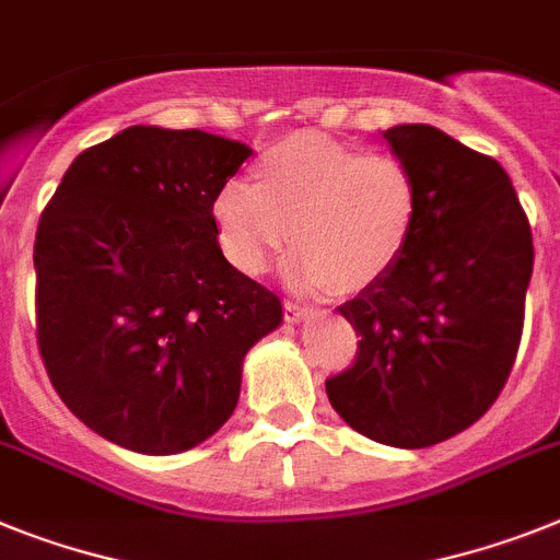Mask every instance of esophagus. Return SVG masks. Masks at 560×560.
<instances>
[{
    "mask_svg": "<svg viewBox=\"0 0 560 560\" xmlns=\"http://www.w3.org/2000/svg\"><path fill=\"white\" fill-rule=\"evenodd\" d=\"M307 316H310V307H304V304L299 302H284V318H288L290 324L304 322Z\"/></svg>",
    "mask_w": 560,
    "mask_h": 560,
    "instance_id": "obj_1",
    "label": "esophagus"
}]
</instances>
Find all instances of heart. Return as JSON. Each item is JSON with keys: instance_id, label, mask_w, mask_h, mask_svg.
Listing matches in <instances>:
<instances>
[{"instance_id": "1", "label": "heart", "mask_w": 560, "mask_h": 560, "mask_svg": "<svg viewBox=\"0 0 560 560\" xmlns=\"http://www.w3.org/2000/svg\"><path fill=\"white\" fill-rule=\"evenodd\" d=\"M253 176L228 182L210 208L219 247L242 272L267 270L293 236L284 270L295 288L355 293L401 261L418 228L416 171L387 150L295 133L270 144Z\"/></svg>"}]
</instances>
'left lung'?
Here are the masks:
<instances>
[{"label": "left lung", "instance_id": "1", "mask_svg": "<svg viewBox=\"0 0 560 560\" xmlns=\"http://www.w3.org/2000/svg\"><path fill=\"white\" fill-rule=\"evenodd\" d=\"M384 142L416 171L418 228L401 261L338 307L361 341L327 398L361 435L421 450L476 424L506 384L533 230L495 159L432 125H396Z\"/></svg>", "mask_w": 560, "mask_h": 560}]
</instances>
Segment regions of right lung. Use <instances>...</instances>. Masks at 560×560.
Segmentation results:
<instances>
[{"mask_svg":"<svg viewBox=\"0 0 560 560\" xmlns=\"http://www.w3.org/2000/svg\"><path fill=\"white\" fill-rule=\"evenodd\" d=\"M253 148L133 125L73 159L33 244L39 350L68 410L125 450L176 455L233 416L279 295L224 258L215 192Z\"/></svg>","mask_w":560,"mask_h":560,"instance_id":"add662e5","label":"right lung"}]
</instances>
